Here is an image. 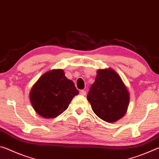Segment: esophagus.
<instances>
[{
	"label": "esophagus",
	"mask_w": 159,
	"mask_h": 159,
	"mask_svg": "<svg viewBox=\"0 0 159 159\" xmlns=\"http://www.w3.org/2000/svg\"><path fill=\"white\" fill-rule=\"evenodd\" d=\"M80 95H86V92H85V90H80Z\"/></svg>",
	"instance_id": "1"
}]
</instances>
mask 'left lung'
<instances>
[{
    "label": "left lung",
    "instance_id": "obj_1",
    "mask_svg": "<svg viewBox=\"0 0 159 159\" xmlns=\"http://www.w3.org/2000/svg\"><path fill=\"white\" fill-rule=\"evenodd\" d=\"M95 114L104 121L116 122L127 111L129 93L116 72L111 69L97 71L95 81L87 95Z\"/></svg>",
    "mask_w": 159,
    "mask_h": 159
}]
</instances>
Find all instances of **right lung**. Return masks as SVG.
I'll use <instances>...</instances> for the list:
<instances>
[{"mask_svg":"<svg viewBox=\"0 0 159 159\" xmlns=\"http://www.w3.org/2000/svg\"><path fill=\"white\" fill-rule=\"evenodd\" d=\"M78 94L74 83L65 76L63 70L53 69L35 83L30 92V101L38 114L51 118L65 111Z\"/></svg>","mask_w":159,"mask_h":159,"instance_id":"right-lung-1","label":"right lung"}]
</instances>
